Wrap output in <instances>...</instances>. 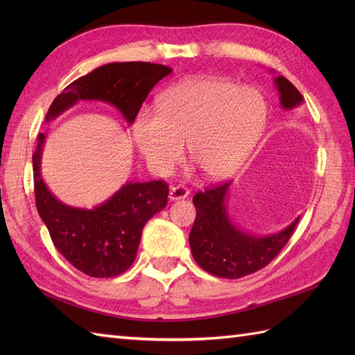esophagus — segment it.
Listing matches in <instances>:
<instances>
[{"mask_svg": "<svg viewBox=\"0 0 355 355\" xmlns=\"http://www.w3.org/2000/svg\"><path fill=\"white\" fill-rule=\"evenodd\" d=\"M189 195V189L184 186H172L169 189V200L177 201V200H184Z\"/></svg>", "mask_w": 355, "mask_h": 355, "instance_id": "1", "label": "esophagus"}]
</instances>
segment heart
Wrapping results in <instances>:
<instances>
[{"label":"heart","instance_id":"heart-1","mask_svg":"<svg viewBox=\"0 0 355 355\" xmlns=\"http://www.w3.org/2000/svg\"><path fill=\"white\" fill-rule=\"evenodd\" d=\"M261 92L218 78H191L166 88L155 112L132 123L139 153L157 175H168L187 154L209 180L229 177L250 155L267 123Z\"/></svg>","mask_w":355,"mask_h":355}]
</instances>
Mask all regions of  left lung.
Instances as JSON below:
<instances>
[{
    "mask_svg": "<svg viewBox=\"0 0 355 355\" xmlns=\"http://www.w3.org/2000/svg\"><path fill=\"white\" fill-rule=\"evenodd\" d=\"M275 85L285 110H293L304 102L302 94L288 79L277 76ZM230 182L220 183L193 197L197 216L192 225L189 244L193 259L207 273L239 279L263 268L273 261L288 243L299 223L296 218L288 227L268 236H253L233 225L225 207Z\"/></svg>",
    "mask_w": 355,
    "mask_h": 355,
    "instance_id": "left-lung-1",
    "label": "left lung"
}]
</instances>
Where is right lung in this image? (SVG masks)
Instances as JSON below:
<instances>
[{
    "label": "right lung",
    "instance_id": "obj_1",
    "mask_svg": "<svg viewBox=\"0 0 355 355\" xmlns=\"http://www.w3.org/2000/svg\"><path fill=\"white\" fill-rule=\"evenodd\" d=\"M171 73L169 67L150 62L102 65L64 88L50 105L45 120L58 117L79 101H102L114 105L131 125L150 89ZM44 140L45 134L37 135L33 154L35 198L53 244L74 268L88 276L125 273L137 254L145 224L168 205V183L163 180L126 183L94 209L67 206L49 191L41 177Z\"/></svg>",
    "mask_w": 355,
    "mask_h": 355
}]
</instances>
